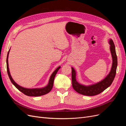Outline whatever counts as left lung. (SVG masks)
<instances>
[{
    "label": "left lung",
    "mask_w": 126,
    "mask_h": 126,
    "mask_svg": "<svg viewBox=\"0 0 126 126\" xmlns=\"http://www.w3.org/2000/svg\"><path fill=\"white\" fill-rule=\"evenodd\" d=\"M110 50L112 56V63L111 69L106 77L100 81L90 85H84L80 83L76 79L77 72L73 67L72 70V87L77 93L88 96H95L100 94L111 85L116 74L117 67V57L116 52L115 44L111 39L109 40Z\"/></svg>",
    "instance_id": "8db88e82"
}]
</instances>
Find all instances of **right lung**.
Wrapping results in <instances>:
<instances>
[{"label": "right lung", "mask_w": 126, "mask_h": 126, "mask_svg": "<svg viewBox=\"0 0 126 126\" xmlns=\"http://www.w3.org/2000/svg\"><path fill=\"white\" fill-rule=\"evenodd\" d=\"M10 50V49H9V50L8 52V54H7V60H6L7 70V73H8L9 79L13 84L20 91L21 93L24 94H25L27 95V96H33V97L40 96H43V95L47 94L50 92L52 88L53 85H54V79L56 76V75L61 67L60 66L58 67L54 72H52V74L50 76V78H49L48 85L46 86L43 88H24L17 84V83L14 80V79H13L12 77H11V76L10 75L9 68V64H8V56H9Z\"/></svg>", "instance_id": "1"}]
</instances>
